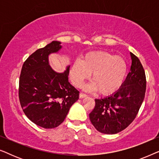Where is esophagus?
<instances>
[{
    "label": "esophagus",
    "instance_id": "34e87169",
    "mask_svg": "<svg viewBox=\"0 0 159 159\" xmlns=\"http://www.w3.org/2000/svg\"><path fill=\"white\" fill-rule=\"evenodd\" d=\"M87 96H88V95L84 94V93H80V98H85Z\"/></svg>",
    "mask_w": 159,
    "mask_h": 159
}]
</instances>
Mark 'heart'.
I'll list each match as a JSON object with an SVG mask.
<instances>
[{"label":"heart","mask_w":159,"mask_h":159,"mask_svg":"<svg viewBox=\"0 0 159 159\" xmlns=\"http://www.w3.org/2000/svg\"><path fill=\"white\" fill-rule=\"evenodd\" d=\"M127 73V64L123 57L106 51H92L86 53L81 60H75L70 69L71 81L80 87L93 74V82L86 90H98L102 95H110L122 85Z\"/></svg>","instance_id":"obj_1"}]
</instances>
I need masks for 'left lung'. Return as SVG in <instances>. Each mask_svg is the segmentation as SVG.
Returning <instances> with one entry per match:
<instances>
[{"instance_id":"1","label":"left lung","mask_w":159,"mask_h":159,"mask_svg":"<svg viewBox=\"0 0 159 159\" xmlns=\"http://www.w3.org/2000/svg\"><path fill=\"white\" fill-rule=\"evenodd\" d=\"M130 71L120 88L110 96L95 99L94 109L89 114L98 131L113 134L122 131L138 114L146 90L145 70L139 58L130 53Z\"/></svg>"}]
</instances>
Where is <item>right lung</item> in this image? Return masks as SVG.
I'll return each mask as SVG.
<instances>
[{
	"label": "right lung",
	"instance_id": "obj_1",
	"mask_svg": "<svg viewBox=\"0 0 159 159\" xmlns=\"http://www.w3.org/2000/svg\"><path fill=\"white\" fill-rule=\"evenodd\" d=\"M61 48V42L52 41L37 50L24 63L19 78V98L24 113L45 129L59 126L79 99L80 92L69 82L70 66L58 73L49 64L50 54Z\"/></svg>",
	"mask_w": 159,
	"mask_h": 159
}]
</instances>
